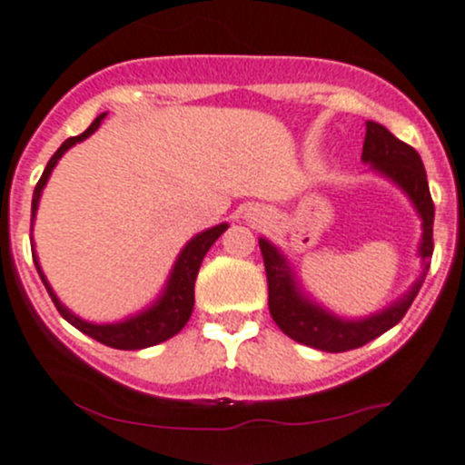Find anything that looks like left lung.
<instances>
[{"instance_id": "8db88e82", "label": "left lung", "mask_w": 465, "mask_h": 465, "mask_svg": "<svg viewBox=\"0 0 465 465\" xmlns=\"http://www.w3.org/2000/svg\"><path fill=\"white\" fill-rule=\"evenodd\" d=\"M362 162L369 163L380 175L389 177L393 184L401 186L410 195L411 204L419 211L423 220V238H420L419 256L423 261V272L411 285L407 294H402L396 303L384 308L378 315L367 320H341L332 312L323 311L315 302L302 292V288L294 281L285 256L272 245L270 241L261 238V254L265 262L267 274V303H270V315L276 326L292 337L299 344L312 346V349L328 351V353H344V351L360 349L367 341L376 340L378 335L387 332L396 326L410 311L411 302L419 294L425 276L430 270V259L434 252L432 224H434V203L430 195L428 175L420 162V154L411 145L393 137L384 125L376 121H367V137L362 145Z\"/></svg>"}]
</instances>
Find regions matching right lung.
Returning <instances> with one entry per match:
<instances>
[{
	"mask_svg": "<svg viewBox=\"0 0 465 465\" xmlns=\"http://www.w3.org/2000/svg\"><path fill=\"white\" fill-rule=\"evenodd\" d=\"M103 119H105V114L96 116V119H94V124L89 125L85 133L78 134V137H69L67 142L55 150L54 157L49 159V163H46L40 182L35 184V191H33L31 223H33V218H35L42 189H45L46 180H49L51 171H54V166L58 163V159L63 157V154L67 153L72 145H76L78 142H83V139H87L89 134H92L94 130L101 125ZM224 229H227V224L223 223V224H218V227H211V229H206V232L198 233L195 238H191V241L186 242L184 250H182V254L177 256L175 267H173L171 276H168V283H166V288H163L162 297H159L153 306L145 308L143 312H139V315L128 317L125 322H116V323H89L85 320H81V317L74 315L72 311H67V308L60 303V299L55 297L54 290H51L49 281H46L45 274H42L35 252H33V262H35L37 274H40V279H42V283H45L46 292H49L51 302L55 303V308H58L60 315L72 323V326H76L78 331L85 332V335H89V337H94V340L101 341V344L112 346V349L137 351V349H145V346L159 344V341L171 340L173 335H177V332L186 326L191 312H193L195 276H198V270H200V265H203V259L206 256V252H209V247L218 241L220 233H223Z\"/></svg>",
	"mask_w": 465,
	"mask_h": 465,
	"instance_id": "right-lung-1",
	"label": "right lung"
}]
</instances>
